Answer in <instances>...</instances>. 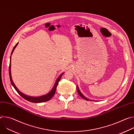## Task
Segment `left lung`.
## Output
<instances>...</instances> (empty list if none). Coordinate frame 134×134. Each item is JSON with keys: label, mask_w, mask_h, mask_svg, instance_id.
I'll list each match as a JSON object with an SVG mask.
<instances>
[{"label": "left lung", "mask_w": 134, "mask_h": 134, "mask_svg": "<svg viewBox=\"0 0 134 134\" xmlns=\"http://www.w3.org/2000/svg\"><path fill=\"white\" fill-rule=\"evenodd\" d=\"M77 92H78V93L79 94V95H80V96L82 98H83L84 99H85V100H87V101H92L91 100H90V99H87V98H86V97H85L84 95H83V94L81 92V91H80V90H79V87H78V86L77 85Z\"/></svg>", "instance_id": "obj_1"}]
</instances>
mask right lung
Segmentation results:
<instances>
[{"instance_id": "add662e5", "label": "right lung", "mask_w": 134, "mask_h": 134, "mask_svg": "<svg viewBox=\"0 0 134 134\" xmlns=\"http://www.w3.org/2000/svg\"><path fill=\"white\" fill-rule=\"evenodd\" d=\"M18 44V42L16 44V45L14 46V47L13 48V50L12 51L11 55H10V63H9V75L10 80V82L12 83V85L14 87L15 90L17 92V93L19 94H20L23 98H24V99H25V100H27V101H29L30 102H33V103H41V102H46V101H48L50 100L53 97V95H54V93L55 92V91H56L57 87V86H58V83H59V81L60 80L62 76V75H63V74L64 72H63L62 74H60L59 75V77L57 78V79L55 81V82L54 83V85L53 87H52L51 90L48 93H47V94H46L45 95H42V96H40V97H31V96H29V95L24 94V93L21 92L20 90H19L17 88V87L16 86V85H15V84L14 83V82H13V81L12 80V75H11V57H12V54H13L15 49L16 48V47H17Z\"/></svg>"}]
</instances>
